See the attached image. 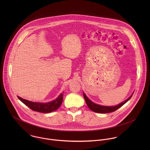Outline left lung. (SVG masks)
Here are the masks:
<instances>
[{"label": "left lung", "mask_w": 150, "mask_h": 150, "mask_svg": "<svg viewBox=\"0 0 150 150\" xmlns=\"http://www.w3.org/2000/svg\"><path fill=\"white\" fill-rule=\"evenodd\" d=\"M133 93L130 96V97H129L128 98L125 100V101H124L123 102L114 106H102V105H100L96 103H95L93 102H92L90 99H88V98L86 96V94L83 92V95H84V97L86 100V103L88 106V107L89 108L90 110H91L92 111H93V112H98V113H108V112H113L115 110H117V109H118L119 108L122 106L125 103H126L131 98V97L132 96Z\"/></svg>", "instance_id": "1"}]
</instances>
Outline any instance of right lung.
I'll return each mask as SVG.
<instances>
[{
    "mask_svg": "<svg viewBox=\"0 0 150 150\" xmlns=\"http://www.w3.org/2000/svg\"><path fill=\"white\" fill-rule=\"evenodd\" d=\"M63 96L64 93H61L55 100L47 103L34 102L22 99L18 96L17 97L23 103L32 110L43 113H48L57 110L61 106L63 101Z\"/></svg>",
    "mask_w": 150,
    "mask_h": 150,
    "instance_id": "1",
    "label": "right lung"
}]
</instances>
